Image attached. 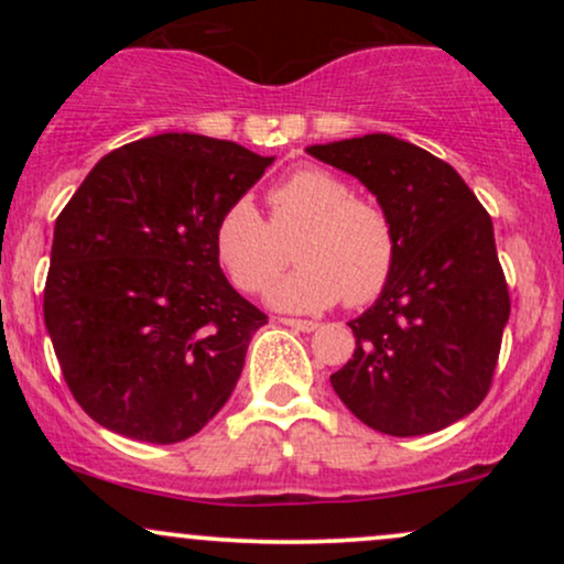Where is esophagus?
<instances>
[{"mask_svg": "<svg viewBox=\"0 0 564 564\" xmlns=\"http://www.w3.org/2000/svg\"><path fill=\"white\" fill-rule=\"evenodd\" d=\"M281 323H283V326L294 328V332H304V334H310V332H318V323H315V321H300V318H281Z\"/></svg>", "mask_w": 564, "mask_h": 564, "instance_id": "esophagus-1", "label": "esophagus"}]
</instances>
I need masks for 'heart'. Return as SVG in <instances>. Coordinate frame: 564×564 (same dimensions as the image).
Returning <instances> with one entry per match:
<instances>
[{"mask_svg":"<svg viewBox=\"0 0 564 564\" xmlns=\"http://www.w3.org/2000/svg\"><path fill=\"white\" fill-rule=\"evenodd\" d=\"M270 223L251 198H236L217 217L212 246L217 262L241 291L268 289L285 263V247L297 238L301 268L268 291L283 313H321L345 296L366 304L384 291L398 264L392 217L334 172L304 166L268 196Z\"/></svg>","mask_w":564,"mask_h":564,"instance_id":"obj_1","label":"heart"}]
</instances>
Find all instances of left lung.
Segmentation results:
<instances>
[{
  "mask_svg": "<svg viewBox=\"0 0 564 564\" xmlns=\"http://www.w3.org/2000/svg\"><path fill=\"white\" fill-rule=\"evenodd\" d=\"M307 153L360 180L398 230L390 283L347 323L358 347L332 373L334 392L392 437L469 416L488 394L511 307L490 215L451 164L392 134Z\"/></svg>",
  "mask_w": 564,
  "mask_h": 564,
  "instance_id": "obj_1",
  "label": "left lung"
}]
</instances>
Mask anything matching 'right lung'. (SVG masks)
<instances>
[{"label":"right lung","instance_id":"obj_1","mask_svg":"<svg viewBox=\"0 0 564 564\" xmlns=\"http://www.w3.org/2000/svg\"><path fill=\"white\" fill-rule=\"evenodd\" d=\"M273 161L166 132L116 148L70 196L44 323L68 390L100 426L170 445L228 403L268 318L228 283L212 232Z\"/></svg>","mask_w":564,"mask_h":564}]
</instances>
